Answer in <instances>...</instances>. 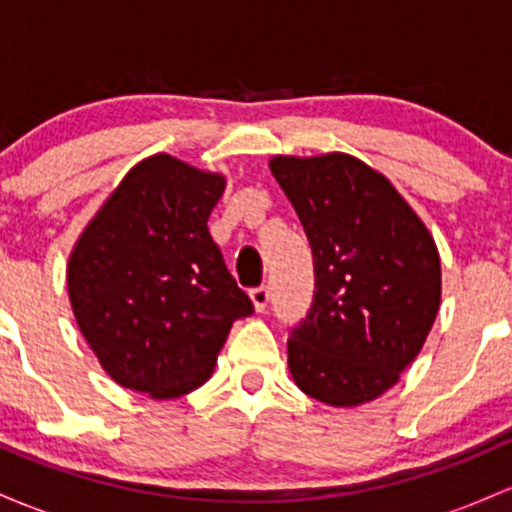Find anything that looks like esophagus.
Returning a JSON list of instances; mask_svg holds the SVG:
<instances>
[{"label": "esophagus", "mask_w": 512, "mask_h": 512, "mask_svg": "<svg viewBox=\"0 0 512 512\" xmlns=\"http://www.w3.org/2000/svg\"><path fill=\"white\" fill-rule=\"evenodd\" d=\"M268 300H271V292H268L266 285L254 287V290H251V302H254L256 312H266Z\"/></svg>", "instance_id": "obj_1"}]
</instances>
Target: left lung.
Instances as JSON below:
<instances>
[{"instance_id":"8db88e82","label":"left lung","mask_w":512,"mask_h":512,"mask_svg":"<svg viewBox=\"0 0 512 512\" xmlns=\"http://www.w3.org/2000/svg\"><path fill=\"white\" fill-rule=\"evenodd\" d=\"M271 171L314 256L312 307L287 338L292 377L329 406L377 399L438 314V246L392 183L350 154L275 157Z\"/></svg>"}]
</instances>
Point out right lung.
<instances>
[{
  "label": "right lung",
  "mask_w": 512,
  "mask_h": 512,
  "mask_svg": "<svg viewBox=\"0 0 512 512\" xmlns=\"http://www.w3.org/2000/svg\"><path fill=\"white\" fill-rule=\"evenodd\" d=\"M220 174L157 154L128 171L79 237L67 290L86 343L123 387L193 392L254 302L212 239Z\"/></svg>",
  "instance_id": "right-lung-1"
}]
</instances>
